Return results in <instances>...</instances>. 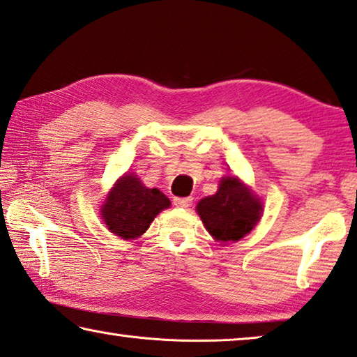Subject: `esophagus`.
<instances>
[{
  "label": "esophagus",
  "mask_w": 357,
  "mask_h": 357,
  "mask_svg": "<svg viewBox=\"0 0 357 357\" xmlns=\"http://www.w3.org/2000/svg\"><path fill=\"white\" fill-rule=\"evenodd\" d=\"M173 203L178 208H189L192 205V197H174Z\"/></svg>",
  "instance_id": "1"
}]
</instances>
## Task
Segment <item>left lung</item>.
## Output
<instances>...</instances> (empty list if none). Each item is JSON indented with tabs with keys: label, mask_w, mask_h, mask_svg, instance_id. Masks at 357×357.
Instances as JSON below:
<instances>
[{
	"label": "left lung",
	"mask_w": 357,
	"mask_h": 357,
	"mask_svg": "<svg viewBox=\"0 0 357 357\" xmlns=\"http://www.w3.org/2000/svg\"><path fill=\"white\" fill-rule=\"evenodd\" d=\"M197 213L209 235L225 245L241 240L256 227L262 203L246 184L230 174L220 178L216 194L197 203Z\"/></svg>",
	"instance_id": "obj_1"
}]
</instances>
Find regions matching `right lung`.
<instances>
[{"instance_id": "obj_1", "label": "right lung", "mask_w": 357, "mask_h": 357, "mask_svg": "<svg viewBox=\"0 0 357 357\" xmlns=\"http://www.w3.org/2000/svg\"><path fill=\"white\" fill-rule=\"evenodd\" d=\"M169 205L172 202L165 194L155 188L148 189L137 174L127 173L116 181L101 205V219L111 234L123 240H135Z\"/></svg>"}]
</instances>
